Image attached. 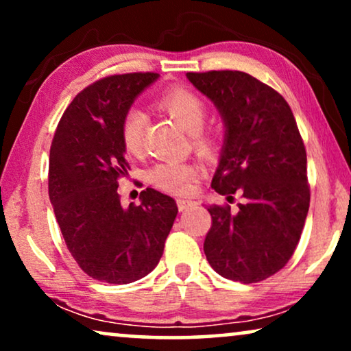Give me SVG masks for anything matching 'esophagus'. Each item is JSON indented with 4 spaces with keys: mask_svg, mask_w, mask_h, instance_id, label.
<instances>
[{
    "mask_svg": "<svg viewBox=\"0 0 351 351\" xmlns=\"http://www.w3.org/2000/svg\"><path fill=\"white\" fill-rule=\"evenodd\" d=\"M195 204H196L195 201H191L189 198H177V206H179L180 210L189 209V208H191V206H195Z\"/></svg>",
    "mask_w": 351,
    "mask_h": 351,
    "instance_id": "obj_1",
    "label": "esophagus"
}]
</instances>
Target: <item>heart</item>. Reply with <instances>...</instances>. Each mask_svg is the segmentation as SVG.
I'll list each match as a JSON object with an SVG mask.
<instances>
[{"instance_id": "obj_1", "label": "heart", "mask_w": 351, "mask_h": 351, "mask_svg": "<svg viewBox=\"0 0 351 351\" xmlns=\"http://www.w3.org/2000/svg\"><path fill=\"white\" fill-rule=\"evenodd\" d=\"M158 104L185 129L191 136L196 150L209 153L213 150V141L201 131L206 118V105L203 99L193 90L176 86L167 89L158 99ZM147 117L141 110L132 108L126 113L121 124L123 145L128 153L137 155L142 150L143 134H145ZM196 167L185 161H162L158 162L148 172V180L158 189L172 193H186L193 186Z\"/></svg>"}]
</instances>
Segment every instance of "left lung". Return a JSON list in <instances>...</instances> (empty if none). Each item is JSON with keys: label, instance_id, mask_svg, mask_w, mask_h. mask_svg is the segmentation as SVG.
Instances as JSON below:
<instances>
[{"label": "left lung", "instance_id": "left-lung-1", "mask_svg": "<svg viewBox=\"0 0 351 351\" xmlns=\"http://www.w3.org/2000/svg\"><path fill=\"white\" fill-rule=\"evenodd\" d=\"M222 117L225 136L210 186L243 195L237 213L210 204L204 254L227 280H267L292 257L310 206L306 153L291 107L244 71L186 73Z\"/></svg>", "mask_w": 351, "mask_h": 351}]
</instances>
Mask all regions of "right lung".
I'll list each match as a JSON object with an SVG mask.
<instances>
[{
    "label": "right lung",
    "instance_id": "1",
    "mask_svg": "<svg viewBox=\"0 0 351 351\" xmlns=\"http://www.w3.org/2000/svg\"><path fill=\"white\" fill-rule=\"evenodd\" d=\"M156 73L114 75L90 84L62 114L49 155V199L66 247L86 275L128 285L158 265L177 217L176 201L155 189L123 208L128 176L121 124Z\"/></svg>",
    "mask_w": 351,
    "mask_h": 351
}]
</instances>
